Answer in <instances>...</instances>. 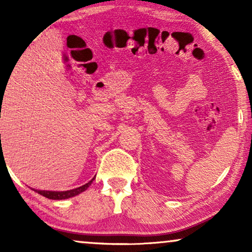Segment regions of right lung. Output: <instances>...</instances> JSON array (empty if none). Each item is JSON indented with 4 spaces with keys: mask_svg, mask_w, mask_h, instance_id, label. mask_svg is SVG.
Returning <instances> with one entry per match:
<instances>
[{
    "mask_svg": "<svg viewBox=\"0 0 252 252\" xmlns=\"http://www.w3.org/2000/svg\"><path fill=\"white\" fill-rule=\"evenodd\" d=\"M95 180V178H93L91 181L87 182V184L81 186V187L71 189V190H66V191H51V190H37V189H34L37 194L44 196V197L49 198V199H66L70 197H73L75 195H79L80 192L85 191L89 186L92 185V182Z\"/></svg>",
    "mask_w": 252,
    "mask_h": 252,
    "instance_id": "right-lung-1",
    "label": "right lung"
}]
</instances>
